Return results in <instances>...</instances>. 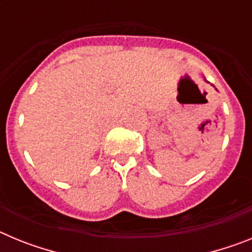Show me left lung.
Masks as SVG:
<instances>
[{"label":"left lung","mask_w":252,"mask_h":252,"mask_svg":"<svg viewBox=\"0 0 252 252\" xmlns=\"http://www.w3.org/2000/svg\"><path fill=\"white\" fill-rule=\"evenodd\" d=\"M204 81H206V78H204ZM207 82V83H209V82L208 81H206ZM213 87H215V86H213Z\"/></svg>","instance_id":"1"}]
</instances>
